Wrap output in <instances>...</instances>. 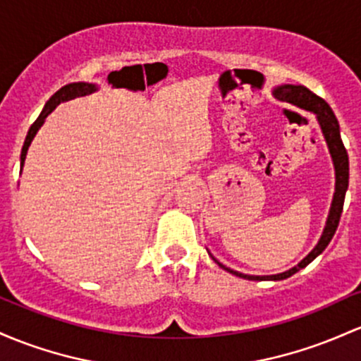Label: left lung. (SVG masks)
I'll return each instance as SVG.
<instances>
[{"label":"left lung","mask_w":361,"mask_h":361,"mask_svg":"<svg viewBox=\"0 0 361 361\" xmlns=\"http://www.w3.org/2000/svg\"><path fill=\"white\" fill-rule=\"evenodd\" d=\"M274 96L277 99H281V101L291 102V104H296L298 108L312 111V113L317 114V120H319L320 130H322L324 137H326V142L329 145V152H331L332 162H334L336 192H334V200H332V205H331V212H329V217H327L326 229H324L319 243H317V247L314 248V250L308 253V255L305 257V259L298 265H296V267L283 272V274H276V276H248V274H241V272L231 271V269L224 267L223 264H219L216 260V262L219 264L224 271L231 272V274L243 277V279H248V281L286 279V277H290L295 274V272H298L300 269L307 267V265L310 264L317 255H320V253L326 250L329 241L332 240L336 229H338L339 219H341L344 195H346V190H348V180H350V161H348V152H346V149H344V144L341 140V133H339V123H338V120H336L332 109L329 108L327 102L303 85H281L274 90Z\"/></svg>","instance_id":"left-lung-1"}]
</instances>
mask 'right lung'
<instances>
[{
	"label": "right lung",
	"instance_id": "obj_1",
	"mask_svg": "<svg viewBox=\"0 0 361 361\" xmlns=\"http://www.w3.org/2000/svg\"><path fill=\"white\" fill-rule=\"evenodd\" d=\"M94 90H96V85L85 84V82H77V84H68V85L61 87V89H59L58 92L54 94V96L46 102V106H44V109H42V113L39 114L37 120H35L32 123V126H30L29 133H27L25 142H23L22 156H20V164L23 166V161H25V156H27V149H29L30 142H32V138L35 137V133H37V130L41 128L42 123H44L47 114H49L51 111L56 108L58 104H61V102L70 101V99H75V97H78V96H85V94H92Z\"/></svg>",
	"mask_w": 361,
	"mask_h": 361
}]
</instances>
